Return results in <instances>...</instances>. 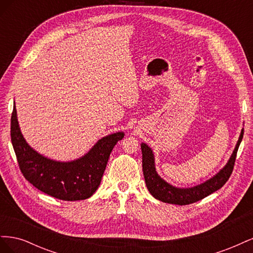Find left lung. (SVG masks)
I'll return each mask as SVG.
<instances>
[{"label": "left lung", "mask_w": 253, "mask_h": 253, "mask_svg": "<svg viewBox=\"0 0 253 253\" xmlns=\"http://www.w3.org/2000/svg\"><path fill=\"white\" fill-rule=\"evenodd\" d=\"M244 128H242L239 140H237L232 154L229 158L227 164L221 169L213 175L211 178L206 181L189 188H180L171 185L170 182L165 180L160 176L155 167V156L154 152L145 142H141V153H142V171L150 193L154 196L156 200L162 201L167 204L174 205H189L203 200L208 195L215 192L218 189L223 187L226 181L230 177L235 163V157L237 150L243 139Z\"/></svg>", "instance_id": "obj_1"}]
</instances>
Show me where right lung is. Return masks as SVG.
Instances as JSON below:
<instances>
[{"label":"right lung","instance_id":"1","mask_svg":"<svg viewBox=\"0 0 253 253\" xmlns=\"http://www.w3.org/2000/svg\"><path fill=\"white\" fill-rule=\"evenodd\" d=\"M10 135L20 170L26 180L45 194L72 202L86 200L95 193L101 182L111 152L124 138L125 132L102 137L77 159L59 162L40 154L28 144L21 132L16 103H13Z\"/></svg>","mask_w":253,"mask_h":253}]
</instances>
